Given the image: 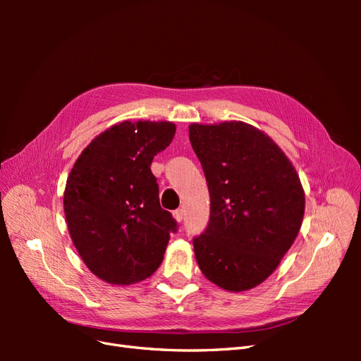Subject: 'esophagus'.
<instances>
[{
    "instance_id": "esophagus-1",
    "label": "esophagus",
    "mask_w": 361,
    "mask_h": 361,
    "mask_svg": "<svg viewBox=\"0 0 361 361\" xmlns=\"http://www.w3.org/2000/svg\"><path fill=\"white\" fill-rule=\"evenodd\" d=\"M173 216H174V220L180 223V221H183L185 212H183V209H176V211H173Z\"/></svg>"
}]
</instances>
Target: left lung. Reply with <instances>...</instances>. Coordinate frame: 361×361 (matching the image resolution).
Here are the masks:
<instances>
[{
  "instance_id": "left-lung-1",
  "label": "left lung",
  "mask_w": 361,
  "mask_h": 361,
  "mask_svg": "<svg viewBox=\"0 0 361 361\" xmlns=\"http://www.w3.org/2000/svg\"><path fill=\"white\" fill-rule=\"evenodd\" d=\"M211 197L209 223L192 239L207 280L226 290L260 285L297 238L304 191L293 166L268 135L244 122L190 126Z\"/></svg>"
}]
</instances>
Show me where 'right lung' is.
Instances as JSON below:
<instances>
[{"label":"right lung","instance_id":"obj_1","mask_svg":"<svg viewBox=\"0 0 361 361\" xmlns=\"http://www.w3.org/2000/svg\"><path fill=\"white\" fill-rule=\"evenodd\" d=\"M176 133L171 122H122L87 146L69 174L64 214L81 259L111 285H133L161 265L178 223L159 204L150 170Z\"/></svg>","mask_w":361,"mask_h":361}]
</instances>
